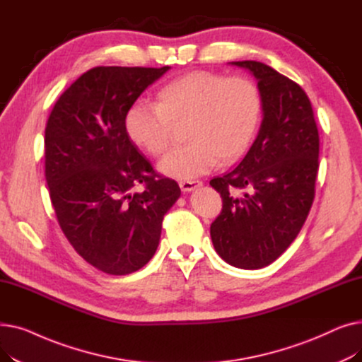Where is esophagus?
I'll return each instance as SVG.
<instances>
[{"label": "esophagus", "instance_id": "34e87169", "mask_svg": "<svg viewBox=\"0 0 362 362\" xmlns=\"http://www.w3.org/2000/svg\"><path fill=\"white\" fill-rule=\"evenodd\" d=\"M179 186L183 192H191V191H194V189L202 186V182L201 180H180Z\"/></svg>", "mask_w": 362, "mask_h": 362}]
</instances>
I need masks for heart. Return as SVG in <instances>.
<instances>
[{
  "label": "heart",
  "mask_w": 362,
  "mask_h": 362,
  "mask_svg": "<svg viewBox=\"0 0 362 362\" xmlns=\"http://www.w3.org/2000/svg\"><path fill=\"white\" fill-rule=\"evenodd\" d=\"M158 104L139 101L126 114L129 138L152 157L171 146L177 129L189 141L160 163L164 175L189 179L218 163L229 165L250 148L261 116V95L245 76L224 78L211 71H191L158 90Z\"/></svg>",
  "instance_id": "obj_1"
}]
</instances>
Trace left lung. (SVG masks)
Listing matches in <instances>:
<instances>
[{
    "label": "left lung",
    "mask_w": 362,
    "mask_h": 362,
    "mask_svg": "<svg viewBox=\"0 0 362 362\" xmlns=\"http://www.w3.org/2000/svg\"><path fill=\"white\" fill-rule=\"evenodd\" d=\"M258 82L262 122L243 160L210 185L223 210L211 223L216 252L238 269L276 261L305 223L315 194L320 139L303 89L259 62H233ZM242 188L244 197H235Z\"/></svg>",
    "instance_id": "1"
}]
</instances>
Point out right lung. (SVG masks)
I'll return each instance as SVG.
<instances>
[{"label": "right lung", "instance_id": "1", "mask_svg": "<svg viewBox=\"0 0 362 362\" xmlns=\"http://www.w3.org/2000/svg\"><path fill=\"white\" fill-rule=\"evenodd\" d=\"M168 69L93 67L62 93L47 122L45 179L57 220L76 252L107 274L133 273L154 257L164 214L180 197L124 124Z\"/></svg>", "mask_w": 362, "mask_h": 362}]
</instances>
